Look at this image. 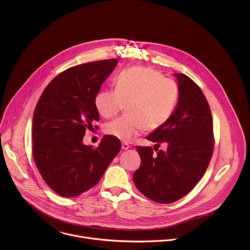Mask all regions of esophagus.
<instances>
[{"mask_svg":"<svg viewBox=\"0 0 250 250\" xmlns=\"http://www.w3.org/2000/svg\"><path fill=\"white\" fill-rule=\"evenodd\" d=\"M129 147H130V145L128 143H123L121 144V148L123 150H127V149H129Z\"/></svg>","mask_w":250,"mask_h":250,"instance_id":"esophagus-1","label":"esophagus"}]
</instances>
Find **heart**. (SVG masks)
Segmentation results:
<instances>
[{
  "instance_id": "b5f03b06",
  "label": "heart",
  "mask_w": 250,
  "mask_h": 250,
  "mask_svg": "<svg viewBox=\"0 0 250 250\" xmlns=\"http://www.w3.org/2000/svg\"><path fill=\"white\" fill-rule=\"evenodd\" d=\"M177 83L161 72L150 67L135 66L116 78L115 90H101L95 97V107L105 118L117 114L127 104L128 114L105 126L108 136L130 142L143 130L151 132L161 128L177 106Z\"/></svg>"
}]
</instances>
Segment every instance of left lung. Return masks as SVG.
<instances>
[{"mask_svg": "<svg viewBox=\"0 0 250 250\" xmlns=\"http://www.w3.org/2000/svg\"><path fill=\"white\" fill-rule=\"evenodd\" d=\"M179 99L171 117L146 139L168 148L154 154L151 147L137 146L141 167L133 175L137 188L149 199L163 204L177 201L204 175L214 150L213 120L199 86L185 74H173Z\"/></svg>", "mask_w": 250, "mask_h": 250, "instance_id": "left-lung-1", "label": "left lung"}]
</instances>
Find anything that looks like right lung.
<instances>
[{"label": "right lung", "instance_id": "obj_1", "mask_svg": "<svg viewBox=\"0 0 250 250\" xmlns=\"http://www.w3.org/2000/svg\"><path fill=\"white\" fill-rule=\"evenodd\" d=\"M118 60L77 65L58 75L44 89L33 117V154L46 184L63 197H76L102 178L121 148L104 136L97 148L83 143L99 120L95 97Z\"/></svg>", "mask_w": 250, "mask_h": 250}]
</instances>
